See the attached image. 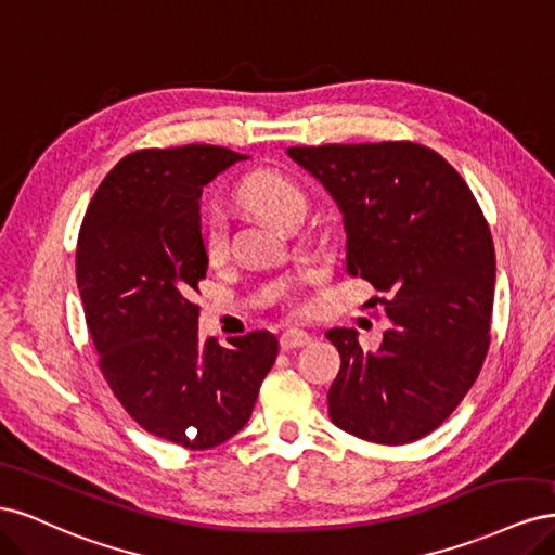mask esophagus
Wrapping results in <instances>:
<instances>
[{"instance_id":"1","label":"esophagus","mask_w":555,"mask_h":555,"mask_svg":"<svg viewBox=\"0 0 555 555\" xmlns=\"http://www.w3.org/2000/svg\"><path fill=\"white\" fill-rule=\"evenodd\" d=\"M310 340H312V335L310 333H306V331H300V328H287L282 333V338H280V345H282V349H296V347H306V345H310Z\"/></svg>"}]
</instances>
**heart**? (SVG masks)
<instances>
[{"mask_svg": "<svg viewBox=\"0 0 555 555\" xmlns=\"http://www.w3.org/2000/svg\"><path fill=\"white\" fill-rule=\"evenodd\" d=\"M238 194L245 204L255 206L275 224H282L296 212H306L308 206L304 188L278 169L249 171L238 184ZM204 251L210 263L222 261L227 255V217L217 208L206 215Z\"/></svg>", "mask_w": 555, "mask_h": 555, "instance_id": "1", "label": "heart"}]
</instances>
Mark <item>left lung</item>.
Returning a JSON list of instances; mask_svg holds the SVG:
<instances>
[{
  "instance_id": "obj_1",
  "label": "left lung",
  "mask_w": 555,
  "mask_h": 555,
  "mask_svg": "<svg viewBox=\"0 0 555 555\" xmlns=\"http://www.w3.org/2000/svg\"><path fill=\"white\" fill-rule=\"evenodd\" d=\"M343 212L345 271L373 284L391 328L365 351L331 328L340 373L331 422L377 444L433 433L475 384L489 349L495 251L465 180L435 150L410 143L289 147Z\"/></svg>"
}]
</instances>
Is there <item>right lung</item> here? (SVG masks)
Masks as SVG:
<instances>
[{
  "label": "right lung",
  "mask_w": 555,
  "mask_h": 555,
  "mask_svg": "<svg viewBox=\"0 0 555 555\" xmlns=\"http://www.w3.org/2000/svg\"><path fill=\"white\" fill-rule=\"evenodd\" d=\"M243 159L220 145L131 153L99 184L78 236L76 280L108 386L141 428L192 451L247 424L280 349L268 331L227 347L198 338V201Z\"/></svg>",
  "instance_id": "obj_1"
}]
</instances>
